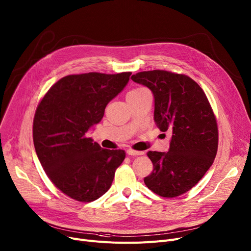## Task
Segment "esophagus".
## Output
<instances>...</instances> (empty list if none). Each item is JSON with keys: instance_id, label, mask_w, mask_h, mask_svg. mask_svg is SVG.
Masks as SVG:
<instances>
[{"instance_id": "1", "label": "esophagus", "mask_w": 251, "mask_h": 251, "mask_svg": "<svg viewBox=\"0 0 251 251\" xmlns=\"http://www.w3.org/2000/svg\"><path fill=\"white\" fill-rule=\"evenodd\" d=\"M126 153H127V155H130V156H139V155H143L144 154L143 151H135V150H132V149H128L126 151Z\"/></svg>"}]
</instances>
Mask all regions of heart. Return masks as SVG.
Here are the masks:
<instances>
[{
	"mask_svg": "<svg viewBox=\"0 0 251 251\" xmlns=\"http://www.w3.org/2000/svg\"><path fill=\"white\" fill-rule=\"evenodd\" d=\"M147 91V89H145V88H142V87H139V88H135V89L130 90L127 94H126V99L130 98V97H134V96H137L143 92Z\"/></svg>",
	"mask_w": 251,
	"mask_h": 251,
	"instance_id": "heart-1",
	"label": "heart"
}]
</instances>
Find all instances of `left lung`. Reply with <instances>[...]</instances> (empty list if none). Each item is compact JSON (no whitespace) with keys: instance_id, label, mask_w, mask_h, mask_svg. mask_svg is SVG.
I'll return each instance as SVG.
<instances>
[{"instance_id":"8db88e82","label":"left lung","mask_w":251,"mask_h":251,"mask_svg":"<svg viewBox=\"0 0 251 251\" xmlns=\"http://www.w3.org/2000/svg\"><path fill=\"white\" fill-rule=\"evenodd\" d=\"M130 79L152 91L154 121L161 131L171 132L167 153L147 154L154 169L144 182L160 197H178L201 179L217 154L218 126L210 102L200 85L182 74L154 70Z\"/></svg>"}]
</instances>
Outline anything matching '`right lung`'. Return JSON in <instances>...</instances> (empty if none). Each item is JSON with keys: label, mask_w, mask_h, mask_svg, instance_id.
<instances>
[{"label": "right lung", "mask_w": 251, "mask_h": 251, "mask_svg": "<svg viewBox=\"0 0 251 251\" xmlns=\"http://www.w3.org/2000/svg\"><path fill=\"white\" fill-rule=\"evenodd\" d=\"M130 72L86 73L58 80L43 96L33 120V143L40 164L66 196L90 202L109 189L124 150L103 149L87 131L121 93Z\"/></svg>", "instance_id": "1"}]
</instances>
